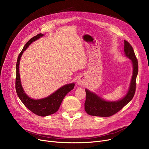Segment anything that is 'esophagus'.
Masks as SVG:
<instances>
[{"label": "esophagus", "mask_w": 149, "mask_h": 149, "mask_svg": "<svg viewBox=\"0 0 149 149\" xmlns=\"http://www.w3.org/2000/svg\"><path fill=\"white\" fill-rule=\"evenodd\" d=\"M84 83H85V80L84 79V78H83V77H80L77 80L78 84H79L80 86H83L84 84Z\"/></svg>", "instance_id": "1"}]
</instances>
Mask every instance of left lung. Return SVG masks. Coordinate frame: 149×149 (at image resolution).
I'll return each instance as SVG.
<instances>
[{"mask_svg":"<svg viewBox=\"0 0 149 149\" xmlns=\"http://www.w3.org/2000/svg\"><path fill=\"white\" fill-rule=\"evenodd\" d=\"M124 52L126 56L132 61L134 71L129 90L126 97L118 101H106L98 97L88 89H86V98L84 103V109L89 115L97 116L107 117L115 114L126 106L134 97L136 91V80L138 72V62L132 45L124 40Z\"/></svg>","mask_w":149,"mask_h":149,"instance_id":"left-lung-1","label":"left lung"}]
</instances>
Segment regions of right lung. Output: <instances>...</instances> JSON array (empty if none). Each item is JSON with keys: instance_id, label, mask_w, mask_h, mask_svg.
I'll use <instances>...</instances> for the list:
<instances>
[{"instance_id": "obj_1", "label": "right lung", "mask_w": 149, "mask_h": 149, "mask_svg": "<svg viewBox=\"0 0 149 149\" xmlns=\"http://www.w3.org/2000/svg\"><path fill=\"white\" fill-rule=\"evenodd\" d=\"M43 36V35L41 33L36 35L31 38L23 47L17 58L16 63V78H15V90H16L17 94L20 100L29 111L40 116H45L56 113L58 110L62 101L66 95L74 89L75 86L74 83L65 85L56 92L53 93L50 96L45 98L37 100L28 97L23 91L20 83L19 74V63L20 57L23 51H25L31 43Z\"/></svg>"}]
</instances>
